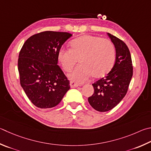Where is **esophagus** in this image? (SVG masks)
<instances>
[{"label":"esophagus","instance_id":"34e87169","mask_svg":"<svg viewBox=\"0 0 151 151\" xmlns=\"http://www.w3.org/2000/svg\"><path fill=\"white\" fill-rule=\"evenodd\" d=\"M70 88H76L78 87L79 86V84L76 83L74 81H70Z\"/></svg>","mask_w":151,"mask_h":151}]
</instances>
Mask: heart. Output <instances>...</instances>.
Here are the masks:
<instances>
[{"label":"heart","instance_id":"1","mask_svg":"<svg viewBox=\"0 0 151 151\" xmlns=\"http://www.w3.org/2000/svg\"><path fill=\"white\" fill-rule=\"evenodd\" d=\"M70 49L61 48L57 57L65 71H70L80 58V63L68 75L71 81L83 83L92 76L102 77L114 66L116 50L110 41L91 35H84L70 42Z\"/></svg>","mask_w":151,"mask_h":151}]
</instances>
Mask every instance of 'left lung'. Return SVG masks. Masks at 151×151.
Returning a JSON list of instances; mask_svg holds the SVG:
<instances>
[{"mask_svg": "<svg viewBox=\"0 0 151 151\" xmlns=\"http://www.w3.org/2000/svg\"><path fill=\"white\" fill-rule=\"evenodd\" d=\"M108 35L116 49V62L105 77L92 84L94 94L88 98L90 106L101 112L111 110L121 102L133 76L132 61L127 45L109 33Z\"/></svg>", "mask_w": 151, "mask_h": 151, "instance_id": "1", "label": "left lung"}]
</instances>
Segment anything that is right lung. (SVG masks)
<instances>
[{
  "instance_id": "add662e5",
  "label": "right lung",
  "mask_w": 151,
  "mask_h": 151,
  "mask_svg": "<svg viewBox=\"0 0 151 151\" xmlns=\"http://www.w3.org/2000/svg\"><path fill=\"white\" fill-rule=\"evenodd\" d=\"M71 36L67 32H41L29 37L21 49L18 61L20 84L37 108L58 105L70 89L69 81L57 65V55Z\"/></svg>"
}]
</instances>
